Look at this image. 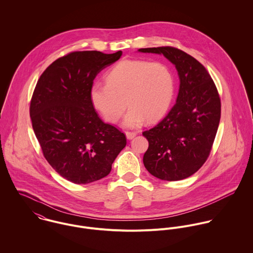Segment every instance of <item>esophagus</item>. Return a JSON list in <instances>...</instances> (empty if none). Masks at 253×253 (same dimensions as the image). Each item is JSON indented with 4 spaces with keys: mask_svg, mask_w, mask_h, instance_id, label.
Listing matches in <instances>:
<instances>
[{
    "mask_svg": "<svg viewBox=\"0 0 253 253\" xmlns=\"http://www.w3.org/2000/svg\"><path fill=\"white\" fill-rule=\"evenodd\" d=\"M135 135H136L135 132H131V131H126V138L129 139V140L132 139V138H134Z\"/></svg>",
    "mask_w": 253,
    "mask_h": 253,
    "instance_id": "1",
    "label": "esophagus"
}]
</instances>
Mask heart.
<instances>
[{"label": "heart", "mask_w": 253, "mask_h": 253, "mask_svg": "<svg viewBox=\"0 0 253 253\" xmlns=\"http://www.w3.org/2000/svg\"><path fill=\"white\" fill-rule=\"evenodd\" d=\"M174 91V77L166 64L124 59L109 71L106 84L92 85L90 99L111 124L120 120L127 105L123 126L136 127L145 120L152 123L161 119L169 108Z\"/></svg>", "instance_id": "obj_1"}]
</instances>
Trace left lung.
<instances>
[{
	"mask_svg": "<svg viewBox=\"0 0 253 253\" xmlns=\"http://www.w3.org/2000/svg\"><path fill=\"white\" fill-rule=\"evenodd\" d=\"M138 51L163 54L175 66L180 82L174 106L156 126L142 133L149 142L143 164L159 179H185L201 169L213 144L221 115L216 86L207 69L178 48L160 46Z\"/></svg>",
	"mask_w": 253,
	"mask_h": 253,
	"instance_id": "1",
	"label": "left lung"
}]
</instances>
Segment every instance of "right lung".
<instances>
[{"instance_id": "1", "label": "right lung", "mask_w": 253, "mask_h": 253, "mask_svg": "<svg viewBox=\"0 0 253 253\" xmlns=\"http://www.w3.org/2000/svg\"><path fill=\"white\" fill-rule=\"evenodd\" d=\"M122 54L74 51L52 62L37 83L30 104L37 139L48 164L75 184L107 176L126 145V135L98 117L90 99L97 74Z\"/></svg>"}]
</instances>
